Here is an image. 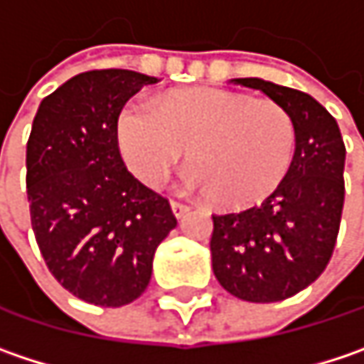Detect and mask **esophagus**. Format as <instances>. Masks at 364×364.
<instances>
[{
  "label": "esophagus",
  "instance_id": "esophagus-1",
  "mask_svg": "<svg viewBox=\"0 0 364 364\" xmlns=\"http://www.w3.org/2000/svg\"><path fill=\"white\" fill-rule=\"evenodd\" d=\"M169 207H171V213H173L178 220H180L184 213H188V207H186V205H182V203H176V200H171V203H169Z\"/></svg>",
  "mask_w": 364,
  "mask_h": 364
}]
</instances>
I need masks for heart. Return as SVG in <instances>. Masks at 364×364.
<instances>
[{"label": "heart", "instance_id": "heart-1", "mask_svg": "<svg viewBox=\"0 0 364 364\" xmlns=\"http://www.w3.org/2000/svg\"><path fill=\"white\" fill-rule=\"evenodd\" d=\"M117 143L128 169L157 186L186 159L184 186L223 209H247L272 195L286 178L296 126L275 101L225 89L166 95L157 105L128 103L117 119Z\"/></svg>", "mask_w": 364, "mask_h": 364}]
</instances>
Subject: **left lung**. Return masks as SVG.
<instances>
[{
    "label": "left lung",
    "mask_w": 364,
    "mask_h": 364,
    "mask_svg": "<svg viewBox=\"0 0 364 364\" xmlns=\"http://www.w3.org/2000/svg\"><path fill=\"white\" fill-rule=\"evenodd\" d=\"M286 107L296 151L282 184L261 205L213 215L211 265L223 290L248 302H277L327 267L344 207L346 146L338 122L306 92L263 78H232Z\"/></svg>",
    "instance_id": "1"
}]
</instances>
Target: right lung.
Returning <instances> with one entry per match:
<instances>
[{"label":"right lung","mask_w":364,"mask_h":364,"mask_svg":"<svg viewBox=\"0 0 364 364\" xmlns=\"http://www.w3.org/2000/svg\"><path fill=\"white\" fill-rule=\"evenodd\" d=\"M159 78L92 70L41 101L26 144L33 232L53 277L99 306H124L149 286L157 247L178 225L169 203L122 161L117 116Z\"/></svg>","instance_id":"obj_1"}]
</instances>
